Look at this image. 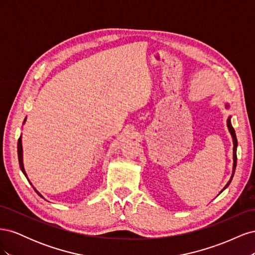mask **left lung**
I'll return each instance as SVG.
<instances>
[{
    "mask_svg": "<svg viewBox=\"0 0 255 255\" xmlns=\"http://www.w3.org/2000/svg\"><path fill=\"white\" fill-rule=\"evenodd\" d=\"M227 107H229V105H227ZM227 125H228V128H229V130L231 135H232V138H233V144H234V148H233V159H234V164H233V173H232V176H231V180L228 182V184L226 185V187L223 188L222 190H225L229 185L231 183V181H232L233 179V175H234V172H235V168H236V163H237V155H236V149H237V138H236V134H235V129L233 128L232 125H231V117H229L228 121H227ZM221 190V191H222ZM220 191V192H221Z\"/></svg>",
    "mask_w": 255,
    "mask_h": 255,
    "instance_id": "1",
    "label": "left lung"
}]
</instances>
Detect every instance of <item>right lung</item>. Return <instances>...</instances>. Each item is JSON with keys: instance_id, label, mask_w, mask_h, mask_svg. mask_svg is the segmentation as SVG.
<instances>
[{"instance_id": "right-lung-1", "label": "right lung", "mask_w": 255, "mask_h": 255, "mask_svg": "<svg viewBox=\"0 0 255 255\" xmlns=\"http://www.w3.org/2000/svg\"><path fill=\"white\" fill-rule=\"evenodd\" d=\"M26 119V118H25ZM25 119H24V122H25ZM24 122H23V123H24ZM21 137L19 138V139H18V159H19V165H20V169H21V170H22V172H23V174H24L25 176H27L26 175V173H25V170H24V167H23V158H22V143H21ZM35 189V188H34ZM35 191L37 192V194L38 195H39L41 198H43L40 194H39V192H38L36 189H35Z\"/></svg>"}]
</instances>
